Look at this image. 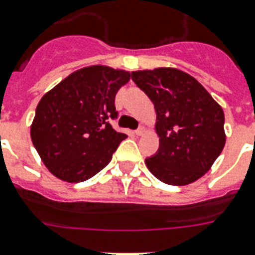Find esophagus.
<instances>
[{
    "mask_svg": "<svg viewBox=\"0 0 255 255\" xmlns=\"http://www.w3.org/2000/svg\"><path fill=\"white\" fill-rule=\"evenodd\" d=\"M133 133H135L136 136H140V135H143V133H145V128H143V127L138 128L136 131H133Z\"/></svg>",
    "mask_w": 255,
    "mask_h": 255,
    "instance_id": "1",
    "label": "esophagus"
}]
</instances>
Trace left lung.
<instances>
[{
    "mask_svg": "<svg viewBox=\"0 0 255 255\" xmlns=\"http://www.w3.org/2000/svg\"><path fill=\"white\" fill-rule=\"evenodd\" d=\"M131 78L152 101L160 145L145 160L161 182L188 185L207 172L225 146L224 110L188 73L158 67L138 70Z\"/></svg>",
    "mask_w": 255,
    "mask_h": 255,
    "instance_id": "1",
    "label": "left lung"
}]
</instances>
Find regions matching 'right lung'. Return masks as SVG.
Returning a JSON list of instances; mask_svg holds the SVG:
<instances>
[{
  "instance_id": "1",
  "label": "right lung",
  "mask_w": 255,
  "mask_h": 255,
  "mask_svg": "<svg viewBox=\"0 0 255 255\" xmlns=\"http://www.w3.org/2000/svg\"><path fill=\"white\" fill-rule=\"evenodd\" d=\"M129 77L126 70L88 66L41 98L30 135L51 174L66 182H83L109 164L127 138L109 120L117 119L116 94Z\"/></svg>"
}]
</instances>
